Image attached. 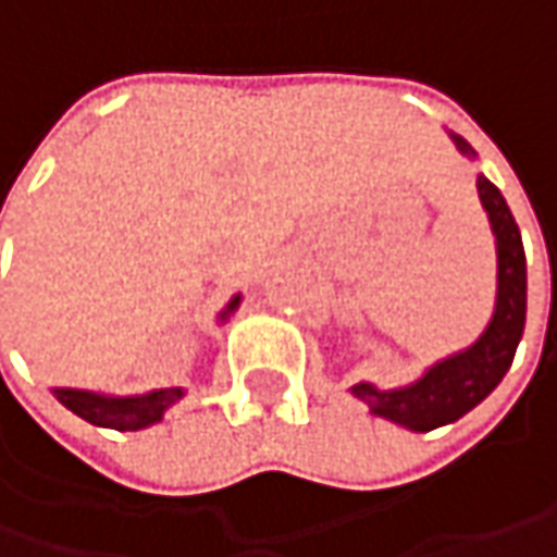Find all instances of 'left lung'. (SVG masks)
<instances>
[{
  "label": "left lung",
  "instance_id": "8db88e82",
  "mask_svg": "<svg viewBox=\"0 0 557 557\" xmlns=\"http://www.w3.org/2000/svg\"><path fill=\"white\" fill-rule=\"evenodd\" d=\"M453 141L461 154L474 158V148L461 136L453 133ZM478 195L496 235V310L490 325L468 350L434 362L409 387L377 391L369 381H359L350 387V394L362 399L372 409V416L387 418L409 431L443 428L483 403L511 369L518 341L524 334L527 260L521 232L499 188L486 176H478Z\"/></svg>",
  "mask_w": 557,
  "mask_h": 557
}]
</instances>
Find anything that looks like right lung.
Listing matches in <instances>:
<instances>
[{
  "instance_id": "1",
  "label": "right lung",
  "mask_w": 557,
  "mask_h": 557,
  "mask_svg": "<svg viewBox=\"0 0 557 557\" xmlns=\"http://www.w3.org/2000/svg\"><path fill=\"white\" fill-rule=\"evenodd\" d=\"M242 304V294H235L228 300V307L220 312V319H228V312L238 310ZM61 406H67L74 416H79L89 424L98 428H114V431H141L148 424H158L163 412L183 399V387H161V391H151V394L141 396H108V394H92V391H74V387H54Z\"/></svg>"
}]
</instances>
